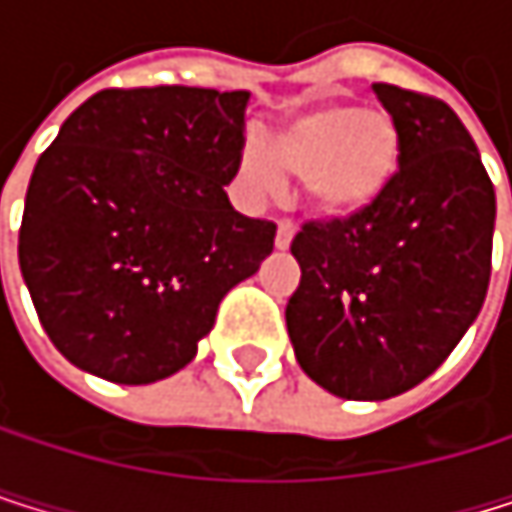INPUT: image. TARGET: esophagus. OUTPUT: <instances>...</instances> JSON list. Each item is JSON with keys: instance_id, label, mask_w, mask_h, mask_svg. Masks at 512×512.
Segmentation results:
<instances>
[{"instance_id": "1", "label": "esophagus", "mask_w": 512, "mask_h": 512, "mask_svg": "<svg viewBox=\"0 0 512 512\" xmlns=\"http://www.w3.org/2000/svg\"><path fill=\"white\" fill-rule=\"evenodd\" d=\"M294 239V224L291 221H279V230H276V248L285 251Z\"/></svg>"}]
</instances>
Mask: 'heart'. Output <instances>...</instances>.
I'll return each instance as SVG.
<instances>
[{"label": "heart", "instance_id": "obj_1", "mask_svg": "<svg viewBox=\"0 0 512 512\" xmlns=\"http://www.w3.org/2000/svg\"><path fill=\"white\" fill-rule=\"evenodd\" d=\"M399 168L402 134L387 110L316 101L288 113L264 141H245L239 184L248 199L267 202L291 174L313 218L359 221L390 196Z\"/></svg>", "mask_w": 512, "mask_h": 512}]
</instances>
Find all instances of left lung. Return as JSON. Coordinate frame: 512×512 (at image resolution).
Instances as JSON below:
<instances>
[{"label": "left lung", "mask_w": 512, "mask_h": 512, "mask_svg": "<svg viewBox=\"0 0 512 512\" xmlns=\"http://www.w3.org/2000/svg\"><path fill=\"white\" fill-rule=\"evenodd\" d=\"M371 88L402 134L396 187L359 221L304 224L291 242L301 285L285 307L307 378L359 402L418 387L458 347L485 304L495 236V187L455 110Z\"/></svg>", "instance_id": "left-lung-1"}]
</instances>
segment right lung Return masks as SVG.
<instances>
[{"label": "right lung", "mask_w": 512, "mask_h": 512, "mask_svg": "<svg viewBox=\"0 0 512 512\" xmlns=\"http://www.w3.org/2000/svg\"><path fill=\"white\" fill-rule=\"evenodd\" d=\"M248 91L107 88L70 113L27 187L17 258L51 344L113 384L193 362L224 294L273 251L239 214Z\"/></svg>", "instance_id": "1"}]
</instances>
